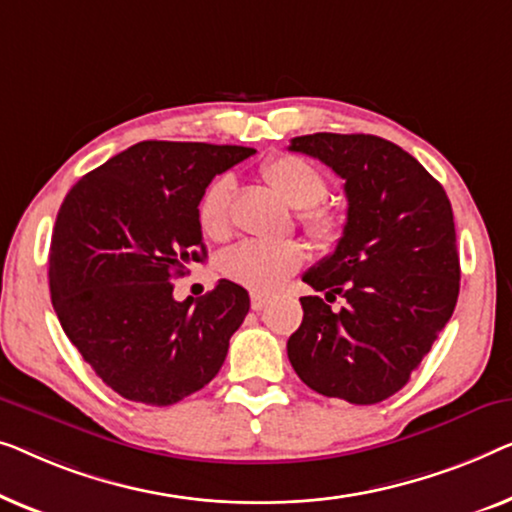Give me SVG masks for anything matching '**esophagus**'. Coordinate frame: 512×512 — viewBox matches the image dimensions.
<instances>
[{
  "label": "esophagus",
  "mask_w": 512,
  "mask_h": 512,
  "mask_svg": "<svg viewBox=\"0 0 512 512\" xmlns=\"http://www.w3.org/2000/svg\"><path fill=\"white\" fill-rule=\"evenodd\" d=\"M266 304H269V297H266V294H259V292L250 294V306H253V311H262Z\"/></svg>",
  "instance_id": "34e87169"
}]
</instances>
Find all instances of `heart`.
I'll use <instances>...</instances> for the list:
<instances>
[{
  "mask_svg": "<svg viewBox=\"0 0 512 512\" xmlns=\"http://www.w3.org/2000/svg\"><path fill=\"white\" fill-rule=\"evenodd\" d=\"M259 174L285 201L297 208L299 222L318 243L331 246L343 234V215L334 206L320 204L327 194L325 178L313 164L297 155H276L266 160ZM232 178L218 176L201 192L197 204L199 229L208 239H225L229 232V199ZM306 262V248L299 241H246L222 257L220 271L227 280L259 294H271L283 287Z\"/></svg>",
  "mask_w": 512,
  "mask_h": 512,
  "instance_id": "1",
  "label": "heart"
}]
</instances>
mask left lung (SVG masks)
Returning <instances> with one entry per match:
<instances>
[{"label": "left lung", "instance_id": "obj_1", "mask_svg": "<svg viewBox=\"0 0 512 512\" xmlns=\"http://www.w3.org/2000/svg\"><path fill=\"white\" fill-rule=\"evenodd\" d=\"M290 150L345 181L348 220L336 250L304 283L346 304L331 312L301 297L304 320L287 357L304 383L357 406L385 401L408 383L459 297V253L443 185L397 143L373 134H306Z\"/></svg>", "mask_w": 512, "mask_h": 512}]
</instances>
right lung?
<instances>
[{
    "mask_svg": "<svg viewBox=\"0 0 512 512\" xmlns=\"http://www.w3.org/2000/svg\"><path fill=\"white\" fill-rule=\"evenodd\" d=\"M253 153L141 141L64 197L50 239V299L69 341L120 397L171 406L211 383L225 362L248 292L220 280L199 301H176L174 278L206 259L201 192Z\"/></svg>",
    "mask_w": 512,
    "mask_h": 512,
    "instance_id": "add662e5",
    "label": "right lung"
}]
</instances>
